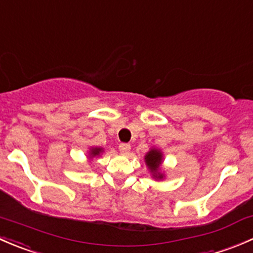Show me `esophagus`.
Listing matches in <instances>:
<instances>
[{"label":"esophagus","mask_w":253,"mask_h":253,"mask_svg":"<svg viewBox=\"0 0 253 253\" xmlns=\"http://www.w3.org/2000/svg\"><path fill=\"white\" fill-rule=\"evenodd\" d=\"M120 152H121V154L124 155H127L129 153V150H131V145L127 144V143H121L119 147Z\"/></svg>","instance_id":"34e87169"}]
</instances>
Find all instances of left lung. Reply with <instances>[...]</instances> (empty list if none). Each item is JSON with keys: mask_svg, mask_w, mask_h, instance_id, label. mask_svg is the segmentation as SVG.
<instances>
[{"mask_svg": "<svg viewBox=\"0 0 253 253\" xmlns=\"http://www.w3.org/2000/svg\"><path fill=\"white\" fill-rule=\"evenodd\" d=\"M163 162H164V154L163 150L158 147H152L144 155L145 165L155 181H162L165 178V171L162 168Z\"/></svg>", "mask_w": 253, "mask_h": 253, "instance_id": "1", "label": "left lung"}]
</instances>
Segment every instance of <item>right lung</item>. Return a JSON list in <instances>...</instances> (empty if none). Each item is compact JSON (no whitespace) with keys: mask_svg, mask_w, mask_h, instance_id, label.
Here are the masks:
<instances>
[{"mask_svg":"<svg viewBox=\"0 0 253 253\" xmlns=\"http://www.w3.org/2000/svg\"><path fill=\"white\" fill-rule=\"evenodd\" d=\"M103 153H104V148H101V147H90V148H89L88 155H86V157H88L89 162H91V160L95 159V158L100 157Z\"/></svg>","mask_w":253,"mask_h":253,"instance_id":"right-lung-1","label":"right lung"}]
</instances>
